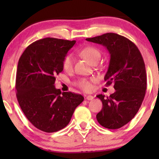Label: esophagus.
<instances>
[{
  "label": "esophagus",
  "mask_w": 159,
  "mask_h": 159,
  "mask_svg": "<svg viewBox=\"0 0 159 159\" xmlns=\"http://www.w3.org/2000/svg\"><path fill=\"white\" fill-rule=\"evenodd\" d=\"M93 98H94V97H93V95H87V96H86V99L88 100V101H92Z\"/></svg>",
  "instance_id": "1"
}]
</instances>
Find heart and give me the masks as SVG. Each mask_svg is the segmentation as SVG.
Wrapping results in <instances>:
<instances>
[{"mask_svg":"<svg viewBox=\"0 0 159 159\" xmlns=\"http://www.w3.org/2000/svg\"><path fill=\"white\" fill-rule=\"evenodd\" d=\"M80 54L92 64L94 62L98 61L100 58H101V53H100L99 50L93 46H88L84 48L80 51ZM74 61H75V57H74L72 54H66L64 56L62 61V66L64 70L66 71H71L73 68ZM95 81H96V80L94 77L90 78L89 80L85 79V78H82V79H80L79 81H77L76 84H77L78 88L81 89V90L88 92V91L92 90L93 88L92 82H94Z\"/></svg>","mask_w":159,"mask_h":159,"instance_id":"obj_1","label":"heart"}]
</instances>
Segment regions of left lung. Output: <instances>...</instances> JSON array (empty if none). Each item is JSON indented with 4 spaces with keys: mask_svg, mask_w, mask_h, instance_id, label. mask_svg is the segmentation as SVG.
I'll use <instances>...</instances> for the list:
<instances>
[{
    "mask_svg": "<svg viewBox=\"0 0 159 159\" xmlns=\"http://www.w3.org/2000/svg\"><path fill=\"white\" fill-rule=\"evenodd\" d=\"M86 40L103 45L109 52V65L104 80L106 86L113 83L116 90L110 96L97 95L103 108L96 119L107 129H119L134 118L144 99L147 76L143 56L134 43L116 33Z\"/></svg>",
    "mask_w": 159,
    "mask_h": 159,
    "instance_id": "obj_1",
    "label": "left lung"
}]
</instances>
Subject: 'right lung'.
<instances>
[{
    "instance_id": "add662e5",
    "label": "right lung",
    "mask_w": 159,
    "mask_h": 159,
    "mask_svg": "<svg viewBox=\"0 0 159 159\" xmlns=\"http://www.w3.org/2000/svg\"><path fill=\"white\" fill-rule=\"evenodd\" d=\"M75 40L46 38L30 44L21 54L16 76V98L28 120L45 132L59 131L69 123L75 108L84 101L80 94L61 93L56 76Z\"/></svg>"
}]
</instances>
